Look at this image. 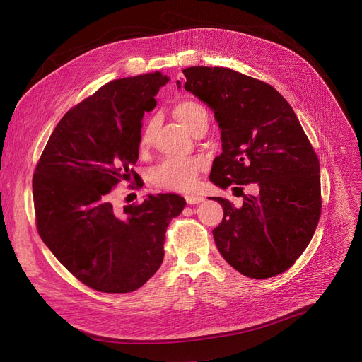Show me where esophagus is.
Returning a JSON list of instances; mask_svg holds the SVG:
<instances>
[{
  "mask_svg": "<svg viewBox=\"0 0 362 362\" xmlns=\"http://www.w3.org/2000/svg\"><path fill=\"white\" fill-rule=\"evenodd\" d=\"M204 199L202 196H196V194H187L185 196V202L188 204H197V203H202Z\"/></svg>",
  "mask_w": 362,
  "mask_h": 362,
  "instance_id": "esophagus-1",
  "label": "esophagus"
}]
</instances>
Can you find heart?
<instances>
[{
    "label": "heart",
    "instance_id": "1",
    "mask_svg": "<svg viewBox=\"0 0 362 362\" xmlns=\"http://www.w3.org/2000/svg\"><path fill=\"white\" fill-rule=\"evenodd\" d=\"M174 116L180 122L196 134L200 129H208L209 116L206 109L193 100H182L174 107ZM154 128L151 124L146 125L140 136V148L147 150L153 140ZM204 168V160L202 158H169L154 166L150 174L148 180L153 185L159 188H166V190H187L190 188L200 172Z\"/></svg>",
    "mask_w": 362,
    "mask_h": 362
}]
</instances>
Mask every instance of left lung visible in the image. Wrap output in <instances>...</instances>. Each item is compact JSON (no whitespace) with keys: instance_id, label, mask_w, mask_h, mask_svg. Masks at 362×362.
I'll use <instances>...</instances> for the list:
<instances>
[{"instance_id":"8db88e82","label":"left lung","mask_w":362,"mask_h":362,"mask_svg":"<svg viewBox=\"0 0 362 362\" xmlns=\"http://www.w3.org/2000/svg\"><path fill=\"white\" fill-rule=\"evenodd\" d=\"M184 88L208 105L221 128L222 153L209 180L242 192L243 206L215 197L223 218L216 247L250 279L275 277L296 262L321 216L320 160L298 116L269 83L228 67L192 66ZM181 87V82H178ZM255 183L245 195L240 185Z\"/></svg>"}]
</instances>
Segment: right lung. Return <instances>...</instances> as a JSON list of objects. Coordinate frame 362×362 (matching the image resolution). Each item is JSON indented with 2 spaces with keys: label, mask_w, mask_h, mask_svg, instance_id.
<instances>
[{
  "label": "right lung",
  "mask_w": 362,
  "mask_h": 362,
  "mask_svg": "<svg viewBox=\"0 0 362 362\" xmlns=\"http://www.w3.org/2000/svg\"><path fill=\"white\" fill-rule=\"evenodd\" d=\"M162 72L115 79L66 112L32 178L37 230L59 262L103 293L140 288L162 265L165 233L184 197L148 196L117 211L119 182L139 174L141 119L156 107Z\"/></svg>",
  "instance_id": "add662e5"
}]
</instances>
